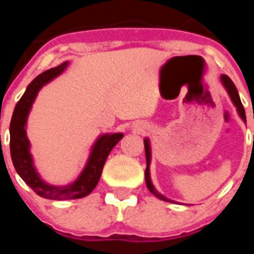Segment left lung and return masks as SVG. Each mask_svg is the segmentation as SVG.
I'll list each match as a JSON object with an SVG mask.
<instances>
[{"label":"left lung","mask_w":254,"mask_h":254,"mask_svg":"<svg viewBox=\"0 0 254 254\" xmlns=\"http://www.w3.org/2000/svg\"><path fill=\"white\" fill-rule=\"evenodd\" d=\"M221 83L222 86L225 87V89H226V92L229 93L230 98H231L232 103H234V106L236 107L237 109V113L238 115L241 117V119L243 120V122L246 123V113H245V108H243L242 103H241V99H240V96H238V92H237V88L236 86H235L234 82L231 81V78L229 77L227 75H221ZM143 143H145V155H146V171H145V181H146V186H147L148 190L151 191V193L153 194L155 196H157L158 199H161V200L163 201H170V203H176L175 200H171V199L166 198L163 194H161L160 191L157 190V189L155 188V186L152 184V182H151V177H150V163H151V147H150V140L146 137L145 140H143Z\"/></svg>","instance_id":"obj_1"}]
</instances>
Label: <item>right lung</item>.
<instances>
[{
  "instance_id": "1",
  "label": "right lung",
  "mask_w": 254,
  "mask_h": 254,
  "mask_svg": "<svg viewBox=\"0 0 254 254\" xmlns=\"http://www.w3.org/2000/svg\"><path fill=\"white\" fill-rule=\"evenodd\" d=\"M67 65L68 61H66L56 67L44 71L28 84L24 94L18 101L14 108L11 125H9V135H11L9 148H11L12 162L17 173L38 195L45 199H51V200H70V199H79L88 195L98 184L103 166L113 147L124 136L122 132L101 135L92 146L91 153H89L83 171L78 176V178L71 184L63 187L51 186L44 179H42V177L35 170L32 153H30V142L27 137V129H25L27 119L33 103L37 98L38 92L45 84L61 75Z\"/></svg>"
}]
</instances>
